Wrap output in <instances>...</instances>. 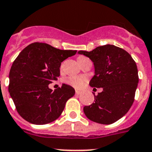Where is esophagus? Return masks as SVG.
Instances as JSON below:
<instances>
[{
	"label": "esophagus",
	"instance_id": "obj_1",
	"mask_svg": "<svg viewBox=\"0 0 152 152\" xmlns=\"http://www.w3.org/2000/svg\"><path fill=\"white\" fill-rule=\"evenodd\" d=\"M80 94H81V92L79 91V90H76V95H80Z\"/></svg>",
	"mask_w": 152,
	"mask_h": 152
}]
</instances>
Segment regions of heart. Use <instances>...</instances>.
I'll return each mask as SVG.
<instances>
[{
    "label": "heart",
    "mask_w": 152,
    "mask_h": 152,
    "mask_svg": "<svg viewBox=\"0 0 152 152\" xmlns=\"http://www.w3.org/2000/svg\"><path fill=\"white\" fill-rule=\"evenodd\" d=\"M79 58H86V57H79ZM66 84L76 89H81L86 82V78L83 76H70L65 80Z\"/></svg>",
    "instance_id": "1"
}]
</instances>
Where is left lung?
<instances>
[{"label":"left lung","mask_w":152,"mask_h":152,"mask_svg":"<svg viewBox=\"0 0 152 152\" xmlns=\"http://www.w3.org/2000/svg\"><path fill=\"white\" fill-rule=\"evenodd\" d=\"M94 62L95 75L92 87L103 88L90 106H85V115L92 121L111 124L129 110L134 100L138 83L136 62L124 49L113 45L96 47L91 52L79 51Z\"/></svg>","instance_id":"1"}]
</instances>
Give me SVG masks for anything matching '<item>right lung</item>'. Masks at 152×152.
<instances>
[{"instance_id":"add662e5","label":"right lung","mask_w":152,"mask_h":152,"mask_svg":"<svg viewBox=\"0 0 152 152\" xmlns=\"http://www.w3.org/2000/svg\"><path fill=\"white\" fill-rule=\"evenodd\" d=\"M76 52L34 42L20 52L9 72L8 91L23 119L34 124H45L59 117L75 90L62 84L52 91L48 84L60 75L61 62Z\"/></svg>"}]
</instances>
